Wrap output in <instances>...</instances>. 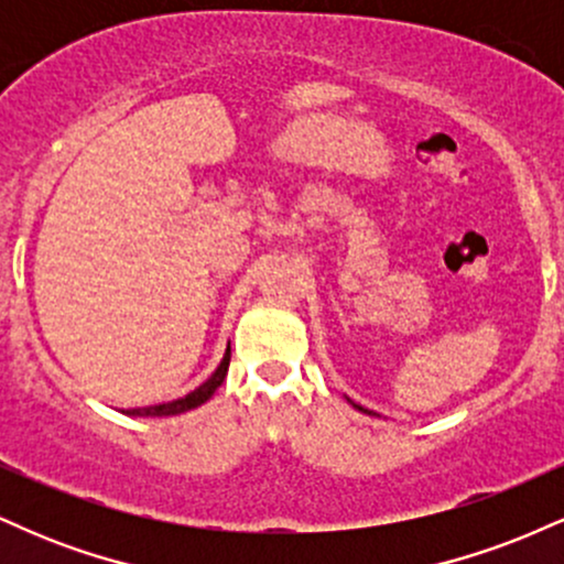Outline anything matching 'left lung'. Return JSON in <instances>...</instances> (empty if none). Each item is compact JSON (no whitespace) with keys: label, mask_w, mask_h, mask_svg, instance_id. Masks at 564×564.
<instances>
[{"label":"left lung","mask_w":564,"mask_h":564,"mask_svg":"<svg viewBox=\"0 0 564 564\" xmlns=\"http://www.w3.org/2000/svg\"><path fill=\"white\" fill-rule=\"evenodd\" d=\"M355 408H360V405H355ZM360 411H364V413H371V411H366V408H360Z\"/></svg>","instance_id":"obj_1"}]
</instances>
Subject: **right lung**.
<instances>
[{
	"label": "right lung",
	"instance_id": "right-lung-1",
	"mask_svg": "<svg viewBox=\"0 0 564 564\" xmlns=\"http://www.w3.org/2000/svg\"><path fill=\"white\" fill-rule=\"evenodd\" d=\"M228 366H230V347L225 349V358L223 364L217 366V371L212 373L209 379L204 381V384L198 387V390H193L191 394H185V398L180 400H172V403H161V405H148V408H129V416H174V413H185L191 411V408H198L200 403H206V400L215 394V390L219 384L225 381V373H228Z\"/></svg>",
	"mask_w": 564,
	"mask_h": 564
}]
</instances>
